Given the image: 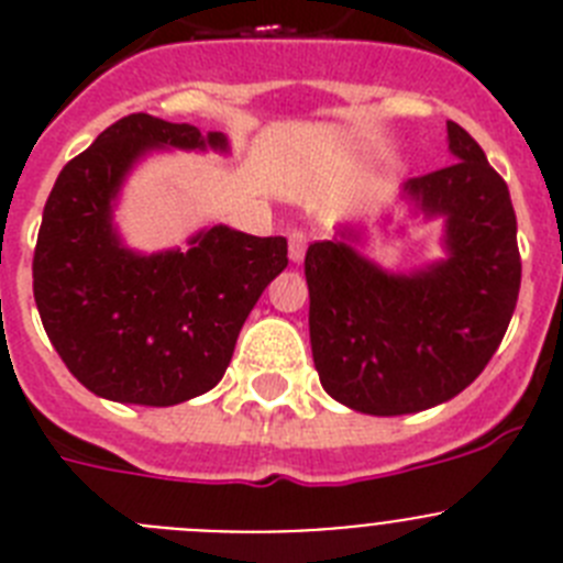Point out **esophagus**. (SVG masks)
<instances>
[{
	"instance_id": "esophagus-1",
	"label": "esophagus",
	"mask_w": 563,
	"mask_h": 563,
	"mask_svg": "<svg viewBox=\"0 0 563 563\" xmlns=\"http://www.w3.org/2000/svg\"><path fill=\"white\" fill-rule=\"evenodd\" d=\"M287 253H290L292 262H301L307 253V233L305 231H290V239H287Z\"/></svg>"
}]
</instances>
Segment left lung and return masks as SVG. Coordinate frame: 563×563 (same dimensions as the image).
I'll return each mask as SVG.
<instances>
[{"mask_svg":"<svg viewBox=\"0 0 563 563\" xmlns=\"http://www.w3.org/2000/svg\"><path fill=\"white\" fill-rule=\"evenodd\" d=\"M449 152L451 166L400 186L411 213L442 220L445 256L383 271L357 251L363 231L350 225L307 247L312 361L327 395L361 415H415L456 397L514 318L521 258L510 191L454 121Z\"/></svg>","mask_w":563,"mask_h":563,"instance_id":"8db88e82","label":"left lung"}]
</instances>
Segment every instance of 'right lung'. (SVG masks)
Returning <instances> with one entry per match:
<instances>
[{"mask_svg": "<svg viewBox=\"0 0 563 563\" xmlns=\"http://www.w3.org/2000/svg\"><path fill=\"white\" fill-rule=\"evenodd\" d=\"M231 152L222 132L137 112L103 129L58 174L33 256V296L49 343L92 395L177 406L225 375L253 305L287 267L285 236L202 228L186 247L123 245L114 206L152 152Z\"/></svg>", "mask_w": 563, "mask_h": 563, "instance_id": "add662e5", "label": "right lung"}]
</instances>
